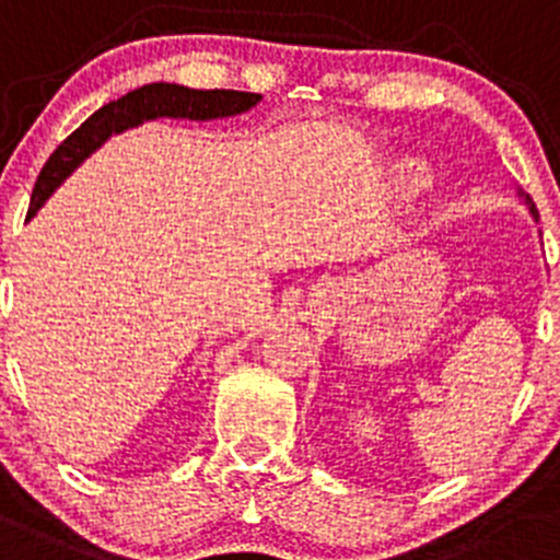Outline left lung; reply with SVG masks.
<instances>
[{
  "label": "left lung",
  "mask_w": 560,
  "mask_h": 560,
  "mask_svg": "<svg viewBox=\"0 0 560 560\" xmlns=\"http://www.w3.org/2000/svg\"><path fill=\"white\" fill-rule=\"evenodd\" d=\"M520 197L525 199V208L530 210V215H534V219H539V213H536V205H534V199H530L528 194H523V191H520Z\"/></svg>",
  "instance_id": "1"
}]
</instances>
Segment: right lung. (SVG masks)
<instances>
[{
	"label": "right lung",
	"mask_w": 560,
	"mask_h": 560,
	"mask_svg": "<svg viewBox=\"0 0 560 560\" xmlns=\"http://www.w3.org/2000/svg\"><path fill=\"white\" fill-rule=\"evenodd\" d=\"M262 101L257 92H237V90H191L183 84H166V81H155V84H144L139 90L128 92V95L117 97V101L106 103L97 108L92 117H86L73 133L59 144L51 153V159L43 166L40 177L35 183L30 202V215L43 208L48 197L90 159L112 133H122V130L136 128V125L148 122V119L172 117V119H224L235 117V114L248 112Z\"/></svg>",
	"instance_id": "right-lung-1"
}]
</instances>
